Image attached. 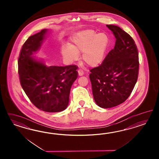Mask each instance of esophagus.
Returning <instances> with one entry per match:
<instances>
[{
  "instance_id": "obj_1",
  "label": "esophagus",
  "mask_w": 159,
  "mask_h": 159,
  "mask_svg": "<svg viewBox=\"0 0 159 159\" xmlns=\"http://www.w3.org/2000/svg\"><path fill=\"white\" fill-rule=\"evenodd\" d=\"M77 72H78V74H79V76H83V75H84V72H83V71L81 70V69H79L78 70H77Z\"/></svg>"
}]
</instances>
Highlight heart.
Returning <instances> with one entry per match:
<instances>
[{
	"label": "heart",
	"instance_id": "obj_1",
	"mask_svg": "<svg viewBox=\"0 0 159 159\" xmlns=\"http://www.w3.org/2000/svg\"><path fill=\"white\" fill-rule=\"evenodd\" d=\"M108 42L104 33L97 34L92 30H82L74 35L70 46L61 49V54L68 62H73L78 59L79 54L83 53V61L90 67H96L104 59Z\"/></svg>",
	"mask_w": 159,
	"mask_h": 159
}]
</instances>
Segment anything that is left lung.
I'll use <instances>...</instances> for the list:
<instances>
[{"label":"left lung","instance_id":"1","mask_svg":"<svg viewBox=\"0 0 159 159\" xmlns=\"http://www.w3.org/2000/svg\"><path fill=\"white\" fill-rule=\"evenodd\" d=\"M106 26L116 37L115 47L100 66L90 70L89 77L97 104L110 108L122 104L130 96L138 80L139 64L133 39L118 26Z\"/></svg>","mask_w":159,"mask_h":159}]
</instances>
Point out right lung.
<instances>
[{
  "mask_svg": "<svg viewBox=\"0 0 159 159\" xmlns=\"http://www.w3.org/2000/svg\"><path fill=\"white\" fill-rule=\"evenodd\" d=\"M48 31L42 30L24 43L18 59V70L21 86L34 106L42 111L57 112L67 108L78 67L76 65L48 66L33 56Z\"/></svg>",
  "mask_w": 159,
  "mask_h": 159,
  "instance_id": "right-lung-1",
  "label": "right lung"
}]
</instances>
